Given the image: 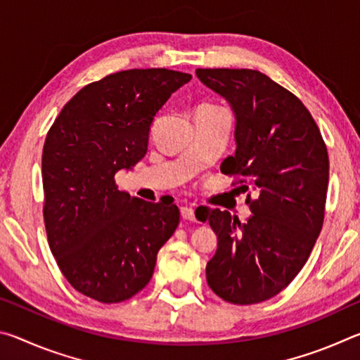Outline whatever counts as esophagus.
I'll return each mask as SVG.
<instances>
[{"label":"esophagus","mask_w":360,"mask_h":360,"mask_svg":"<svg viewBox=\"0 0 360 360\" xmlns=\"http://www.w3.org/2000/svg\"><path fill=\"white\" fill-rule=\"evenodd\" d=\"M181 216L182 219H186V221H195V211L191 206H182Z\"/></svg>","instance_id":"obj_1"}]
</instances>
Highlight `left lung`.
Segmentation results:
<instances>
[{"label":"left lung","mask_w":360,"mask_h":360,"mask_svg":"<svg viewBox=\"0 0 360 360\" xmlns=\"http://www.w3.org/2000/svg\"><path fill=\"white\" fill-rule=\"evenodd\" d=\"M197 77L235 112L233 155L221 172L238 176L252 216L208 210L217 249L206 264L211 290L233 304L275 297L307 264L324 224L328 155L314 119L294 94L255 70L198 68Z\"/></svg>","instance_id":"1"}]
</instances>
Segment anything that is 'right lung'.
Returning <instances> with one entry per match:
<instances>
[{
	"mask_svg": "<svg viewBox=\"0 0 360 360\" xmlns=\"http://www.w3.org/2000/svg\"><path fill=\"white\" fill-rule=\"evenodd\" d=\"M191 79L165 68L114 72L79 90L47 133L49 246L68 283L94 300L119 303L144 289L178 227V206L130 197L114 176L146 155L158 109Z\"/></svg>",
	"mask_w": 360,
	"mask_h": 360,
	"instance_id": "1",
	"label": "right lung"
}]
</instances>
